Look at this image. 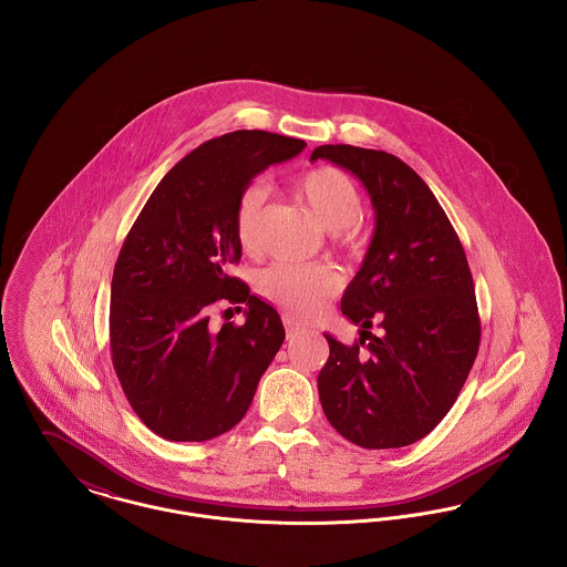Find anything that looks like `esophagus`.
<instances>
[{
  "label": "esophagus",
  "mask_w": 567,
  "mask_h": 567,
  "mask_svg": "<svg viewBox=\"0 0 567 567\" xmlns=\"http://www.w3.org/2000/svg\"><path fill=\"white\" fill-rule=\"evenodd\" d=\"M285 327H287V338H289V340H293L296 336H299V333L303 331V329H301L293 319H289V317H285Z\"/></svg>",
  "instance_id": "34e87169"
}]
</instances>
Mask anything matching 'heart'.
Returning a JSON list of instances; mask_svg holds the SVG:
<instances>
[{
	"label": "heart",
	"mask_w": 567,
	"mask_h": 567,
	"mask_svg": "<svg viewBox=\"0 0 567 567\" xmlns=\"http://www.w3.org/2000/svg\"><path fill=\"white\" fill-rule=\"evenodd\" d=\"M297 202L308 208L331 234L336 248L357 255L363 248L359 216L363 213V195L351 176L338 167H312L293 183ZM264 190L250 185L243 190L236 206V240L246 255H255L261 246ZM257 287L261 296L287 310L297 319L317 317L340 289V276L327 266L274 264L259 274Z\"/></svg>",
	"instance_id": "obj_1"
}]
</instances>
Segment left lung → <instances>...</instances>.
Wrapping results in <instances>:
<instances>
[{"label":"left lung","instance_id":"1","mask_svg":"<svg viewBox=\"0 0 567 567\" xmlns=\"http://www.w3.org/2000/svg\"><path fill=\"white\" fill-rule=\"evenodd\" d=\"M310 159L349 169L377 210L374 238L342 297V315L361 324V338L347 347L324 336V416L363 449L414 444L453 408L481 347L465 250L432 189L395 155L324 144ZM374 323L380 337L369 331Z\"/></svg>","mask_w":567,"mask_h":567}]
</instances>
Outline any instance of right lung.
Instances as JSON below:
<instances>
[{"mask_svg":"<svg viewBox=\"0 0 567 567\" xmlns=\"http://www.w3.org/2000/svg\"><path fill=\"white\" fill-rule=\"evenodd\" d=\"M303 146L259 130L204 142L163 176L123 243L112 365L140 421L165 440L206 442L238 425L285 340L278 312L229 274L243 257L234 220L248 183ZM218 300L246 302L247 321L213 330Z\"/></svg>","mask_w":567,"mask_h":567,"instance_id":"right-lung-1","label":"right lung"}]
</instances>
